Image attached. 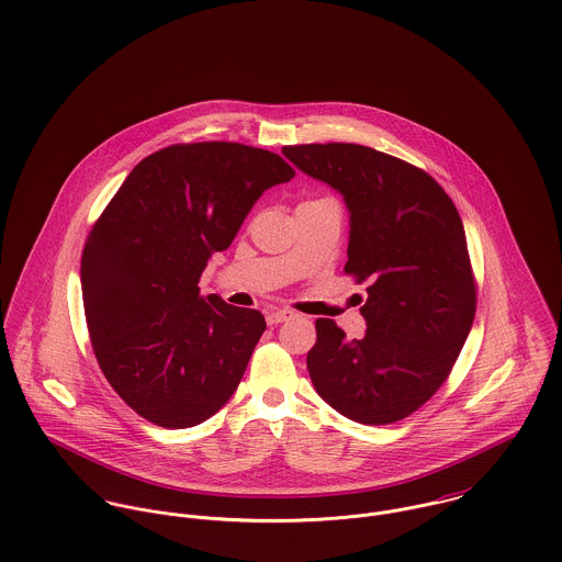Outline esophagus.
I'll list each match as a JSON object with an SVG mask.
<instances>
[{
	"instance_id": "34e87169",
	"label": "esophagus",
	"mask_w": 562,
	"mask_h": 562,
	"mask_svg": "<svg viewBox=\"0 0 562 562\" xmlns=\"http://www.w3.org/2000/svg\"><path fill=\"white\" fill-rule=\"evenodd\" d=\"M291 317H293L291 311H271V313L267 315V324H269V326H278V324H282V322H286V319H291Z\"/></svg>"
}]
</instances>
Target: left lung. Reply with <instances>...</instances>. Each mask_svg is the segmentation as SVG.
<instances>
[{
    "mask_svg": "<svg viewBox=\"0 0 562 562\" xmlns=\"http://www.w3.org/2000/svg\"><path fill=\"white\" fill-rule=\"evenodd\" d=\"M282 154L342 195L345 273L367 282L362 338L317 319L311 380L340 415L395 424L448 380L475 317V278L460 215L424 169L353 143L289 145Z\"/></svg>",
    "mask_w": 562,
    "mask_h": 562,
    "instance_id": "left-lung-1",
    "label": "left lung"
}]
</instances>
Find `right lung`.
I'll return each mask as SVG.
<instances>
[{"mask_svg": "<svg viewBox=\"0 0 562 562\" xmlns=\"http://www.w3.org/2000/svg\"><path fill=\"white\" fill-rule=\"evenodd\" d=\"M295 169L227 140L178 143L143 158L91 227L80 265L95 358L143 419L191 428L236 391L267 324L258 311L200 295L256 200Z\"/></svg>", "mask_w": 562, "mask_h": 562, "instance_id": "add662e5", "label": "right lung"}]
</instances>
